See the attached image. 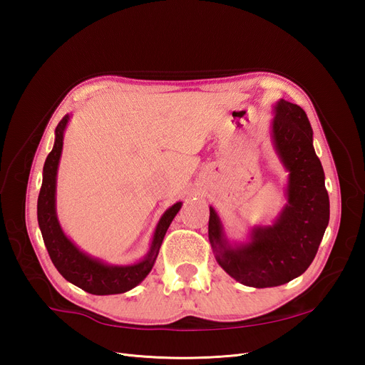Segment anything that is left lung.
Masks as SVG:
<instances>
[{"label": "left lung", "mask_w": 365, "mask_h": 365, "mask_svg": "<svg viewBox=\"0 0 365 365\" xmlns=\"http://www.w3.org/2000/svg\"><path fill=\"white\" fill-rule=\"evenodd\" d=\"M272 140L289 170L288 204L277 222L252 230L251 242L231 248L219 217L210 208L208 237L216 260L239 283L271 288L302 275L315 259L329 224L324 172L312 145V128L303 109L280 101L275 106Z\"/></svg>", "instance_id": "8db88e82"}]
</instances>
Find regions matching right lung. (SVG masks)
Returning a JSON list of instances; mask_svg holds the SVG:
<instances>
[{
  "instance_id": "obj_1",
  "label": "right lung",
  "mask_w": 365,
  "mask_h": 365,
  "mask_svg": "<svg viewBox=\"0 0 365 365\" xmlns=\"http://www.w3.org/2000/svg\"><path fill=\"white\" fill-rule=\"evenodd\" d=\"M68 123V115H65L56 128V140L53 150L43 164L42 185L38 196V222L42 233L43 244L54 267L65 280L79 286L81 289L94 295H109L126 292L146 277L158 256L161 242L164 239L175 215L180 212L181 202H176L165 212L157 227L155 236L148 257L130 267H108L102 262L88 257L77 250L65 237L54 210V193H56V172L63 145V130Z\"/></svg>"
}]
</instances>
